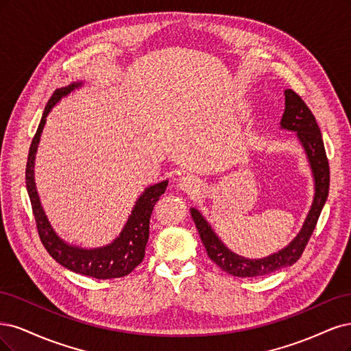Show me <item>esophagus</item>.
Instances as JSON below:
<instances>
[{"mask_svg":"<svg viewBox=\"0 0 351 351\" xmlns=\"http://www.w3.org/2000/svg\"><path fill=\"white\" fill-rule=\"evenodd\" d=\"M178 186H179V189H182L185 192H194L199 186V182H198V179L194 176L184 175L178 179Z\"/></svg>","mask_w":351,"mask_h":351,"instance_id":"1","label":"esophagus"}]
</instances>
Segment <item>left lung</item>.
Here are the masks:
<instances>
[{"label":"left lung","instance_id":"left-lung-1","mask_svg":"<svg viewBox=\"0 0 351 351\" xmlns=\"http://www.w3.org/2000/svg\"><path fill=\"white\" fill-rule=\"evenodd\" d=\"M285 114L280 121V128L296 132V137L306 153V159L313 178V199L302 229L293 237V241L281 247L280 251L264 258H245L230 251L217 233L213 230L211 224L195 208L191 207V216L194 219L197 230L211 261L216 263L226 273L234 277H259L274 273L277 269L295 264L303 254L309 237L315 229L316 221L324 208L330 189V166L325 154V147L318 123L312 115L311 109L293 90H285Z\"/></svg>","mask_w":351,"mask_h":351}]
</instances>
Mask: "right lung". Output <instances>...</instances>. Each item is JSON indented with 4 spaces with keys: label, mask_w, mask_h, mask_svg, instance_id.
Segmentation results:
<instances>
[{
    "label": "right lung",
    "mask_w": 351,
    "mask_h": 351,
    "mask_svg": "<svg viewBox=\"0 0 351 351\" xmlns=\"http://www.w3.org/2000/svg\"><path fill=\"white\" fill-rule=\"evenodd\" d=\"M83 84L84 82H73L69 86L56 88L47 106H45L40 123L35 137H33L27 156L26 188L29 192L33 216H35L36 220V228L40 241L45 250L49 252V255L56 263L61 264L66 269L74 271L77 274H83L99 280L118 278L130 274L144 259L147 241H149L152 211L156 202L159 201V197L165 194L169 180L166 179L159 184L147 186L141 192V195L135 201V206L131 210L125 226L122 228L119 236L115 237L110 243L100 247H82L65 242L62 237L58 236V233L51 226L40 204V198L35 182V159L40 135L45 123H47V117L49 115V112L62 97L69 96L74 90L80 88Z\"/></svg>",
    "instance_id": "obj_1"
}]
</instances>
